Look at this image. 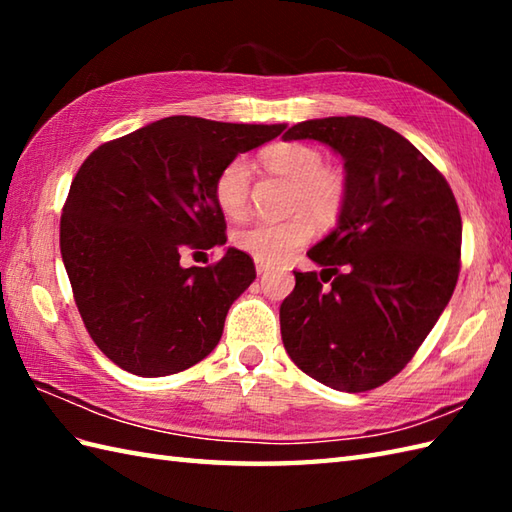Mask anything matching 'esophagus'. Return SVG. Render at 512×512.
<instances>
[{
  "instance_id": "1",
  "label": "esophagus",
  "mask_w": 512,
  "mask_h": 512,
  "mask_svg": "<svg viewBox=\"0 0 512 512\" xmlns=\"http://www.w3.org/2000/svg\"><path fill=\"white\" fill-rule=\"evenodd\" d=\"M255 270H257V275H266L268 270H270V266L264 264V262H259V259H255Z\"/></svg>"
}]
</instances>
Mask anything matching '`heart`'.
Returning a JSON list of instances; mask_svg holds the SVG:
<instances>
[{"instance_id":"heart-1","label":"heart","mask_w":512,"mask_h":512,"mask_svg":"<svg viewBox=\"0 0 512 512\" xmlns=\"http://www.w3.org/2000/svg\"><path fill=\"white\" fill-rule=\"evenodd\" d=\"M264 165L273 173L295 182L292 209L310 212L319 224H332L345 204V180L325 169V158L317 147L306 143H279L264 151ZM253 167L244 156L226 162L213 184L220 211L239 220L248 209ZM310 214V215H311ZM309 215V216H310ZM299 213L286 222H253L235 233V246L259 262L279 264L299 250L314 233L313 217Z\"/></svg>"}]
</instances>
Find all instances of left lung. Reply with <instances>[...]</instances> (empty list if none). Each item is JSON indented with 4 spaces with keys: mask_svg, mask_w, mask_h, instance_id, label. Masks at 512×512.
Listing matches in <instances>:
<instances>
[{
    "mask_svg": "<svg viewBox=\"0 0 512 512\" xmlns=\"http://www.w3.org/2000/svg\"><path fill=\"white\" fill-rule=\"evenodd\" d=\"M306 138L341 154L347 193L334 231L308 250L322 279L295 270L279 308L281 341L301 372L358 394L394 378L447 308L462 217L442 173L383 123L330 116L284 134Z\"/></svg>",
    "mask_w": 512,
    "mask_h": 512,
    "instance_id": "1",
    "label": "left lung"
}]
</instances>
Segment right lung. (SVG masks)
<instances>
[{
  "label": "right lung",
  "mask_w": 512,
  "mask_h": 512,
  "mask_svg": "<svg viewBox=\"0 0 512 512\" xmlns=\"http://www.w3.org/2000/svg\"><path fill=\"white\" fill-rule=\"evenodd\" d=\"M284 129L169 116L85 158L63 206L61 257L85 330L112 363L156 378L215 350L255 264L237 248L206 268L180 255L226 244L217 173Z\"/></svg>",
  "instance_id": "obj_1"
}]
</instances>
